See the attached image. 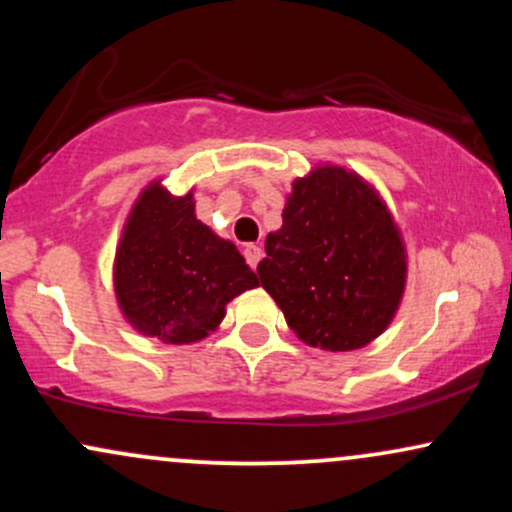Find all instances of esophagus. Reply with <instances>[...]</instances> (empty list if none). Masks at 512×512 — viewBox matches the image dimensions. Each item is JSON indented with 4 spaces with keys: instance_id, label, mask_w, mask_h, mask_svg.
I'll list each match as a JSON object with an SVG mask.
<instances>
[{
    "instance_id": "34e87169",
    "label": "esophagus",
    "mask_w": 512,
    "mask_h": 512,
    "mask_svg": "<svg viewBox=\"0 0 512 512\" xmlns=\"http://www.w3.org/2000/svg\"><path fill=\"white\" fill-rule=\"evenodd\" d=\"M243 255H245V262H248L250 267L255 269L257 264H260V260H262V255H264V252H262L260 245H245Z\"/></svg>"
}]
</instances>
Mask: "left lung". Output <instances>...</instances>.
<instances>
[{"label":"left lung","mask_w":512,"mask_h":512,"mask_svg":"<svg viewBox=\"0 0 512 512\" xmlns=\"http://www.w3.org/2000/svg\"><path fill=\"white\" fill-rule=\"evenodd\" d=\"M279 231L257 264L296 337L325 351H354L387 330L407 284L397 223L361 175L317 166L293 180Z\"/></svg>","instance_id":"left-lung-1"}]
</instances>
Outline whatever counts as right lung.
<instances>
[{
	"label": "right lung",
	"instance_id": "obj_1",
	"mask_svg": "<svg viewBox=\"0 0 512 512\" xmlns=\"http://www.w3.org/2000/svg\"><path fill=\"white\" fill-rule=\"evenodd\" d=\"M115 296L129 325L166 344H192L221 325L226 305L255 289L236 245L195 216L192 192L151 182L129 211L115 252Z\"/></svg>",
	"mask_w": 512,
	"mask_h": 512
}]
</instances>
